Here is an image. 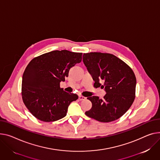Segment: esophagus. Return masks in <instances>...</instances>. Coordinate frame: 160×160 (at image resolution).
Wrapping results in <instances>:
<instances>
[{
	"label": "esophagus",
	"mask_w": 160,
	"mask_h": 160,
	"mask_svg": "<svg viewBox=\"0 0 160 160\" xmlns=\"http://www.w3.org/2000/svg\"><path fill=\"white\" fill-rule=\"evenodd\" d=\"M86 97H83V96H79V97H78V99H79V100H80V101H82V100H86Z\"/></svg>",
	"instance_id": "34e87169"
}]
</instances>
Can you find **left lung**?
Wrapping results in <instances>:
<instances>
[{
    "label": "left lung",
    "mask_w": 160,
    "mask_h": 160,
    "mask_svg": "<svg viewBox=\"0 0 160 160\" xmlns=\"http://www.w3.org/2000/svg\"><path fill=\"white\" fill-rule=\"evenodd\" d=\"M83 62L94 81L93 86L104 88L107 92L103 99L96 96L88 97L92 108L85 114L101 122L118 120L135 99L136 78L132 69L110 53H84Z\"/></svg>",
    "instance_id": "1"
}]
</instances>
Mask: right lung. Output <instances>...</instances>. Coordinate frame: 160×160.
Returning a JSON list of instances; mask_svg holds the SVG:
<instances>
[{"instance_id": "1", "label": "right lung", "mask_w": 160, "mask_h": 160, "mask_svg": "<svg viewBox=\"0 0 160 160\" xmlns=\"http://www.w3.org/2000/svg\"><path fill=\"white\" fill-rule=\"evenodd\" d=\"M82 52L55 50L32 59L22 77V98L26 107L38 120L51 122L67 114L78 95L60 88L70 69L81 62Z\"/></svg>"}]
</instances>
